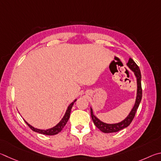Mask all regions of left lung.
I'll list each match as a JSON object with an SVG mask.
<instances>
[{"label": "left lung", "instance_id": "8db88e82", "mask_svg": "<svg viewBox=\"0 0 161 161\" xmlns=\"http://www.w3.org/2000/svg\"><path fill=\"white\" fill-rule=\"evenodd\" d=\"M127 66L134 73V75L136 78L137 83V92H136V97L135 104L133 108L130 112V113L126 117L125 119L122 120V122L116 124H107L100 121L98 118L95 116L93 114L92 109L91 108V114L92 119L93 121L94 125L96 126V127L100 129L101 131L104 133H114V132L119 131L122 129H125L130 125L132 120L134 119L135 114H136L138 108H139V104L141 103L142 98V74L139 66L135 63L134 61L131 58H129L128 63L126 64Z\"/></svg>", "mask_w": 161, "mask_h": 161}]
</instances>
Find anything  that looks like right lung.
I'll return each mask as SVG.
<instances>
[{
	"label": "right lung",
	"instance_id": "add662e5",
	"mask_svg": "<svg viewBox=\"0 0 161 161\" xmlns=\"http://www.w3.org/2000/svg\"><path fill=\"white\" fill-rule=\"evenodd\" d=\"M75 101H76V100H75L73 103L70 104L69 106L68 107L67 110L66 112V113H65L64 117L62 118L61 120L57 124V125H56L55 126H53V127H52V128L46 129V130H44V129H39L35 128L32 126H31L30 124H28L25 120V122H26L27 125L29 126V127L31 129H32V131H35V132H37V133L44 134V135H55V134H57L59 133V132H61V131L62 130V129H63V128L65 126V125H66L68 120H69V117H70V111H71V108H72L73 104H74Z\"/></svg>",
	"mask_w": 161,
	"mask_h": 161
}]
</instances>
